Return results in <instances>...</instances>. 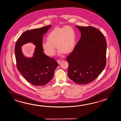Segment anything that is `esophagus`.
<instances>
[{
  "instance_id": "esophagus-1",
  "label": "esophagus",
  "mask_w": 121,
  "mask_h": 121,
  "mask_svg": "<svg viewBox=\"0 0 121 121\" xmlns=\"http://www.w3.org/2000/svg\"><path fill=\"white\" fill-rule=\"evenodd\" d=\"M63 61H64V60H63V59H59V60H57V62H58L59 64H60L61 62H63Z\"/></svg>"
}]
</instances>
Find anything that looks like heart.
Returning a JSON list of instances; mask_svg holds the SVG:
<instances>
[{"label": "heart", "mask_w": 121, "mask_h": 121, "mask_svg": "<svg viewBox=\"0 0 121 121\" xmlns=\"http://www.w3.org/2000/svg\"><path fill=\"white\" fill-rule=\"evenodd\" d=\"M47 41L42 43V47L49 56H54L56 47L59 54L69 53L74 49L76 44V35L75 30L70 26L56 27L49 32L47 37Z\"/></svg>", "instance_id": "heart-1"}]
</instances>
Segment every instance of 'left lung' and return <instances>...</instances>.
I'll return each mask as SVG.
<instances>
[{
	"label": "left lung",
	"instance_id": "8db88e82",
	"mask_svg": "<svg viewBox=\"0 0 121 121\" xmlns=\"http://www.w3.org/2000/svg\"><path fill=\"white\" fill-rule=\"evenodd\" d=\"M81 37L74 50L66 58L69 78L77 84L94 81L106 65V40L95 27L76 26Z\"/></svg>",
	"mask_w": 121,
	"mask_h": 121
}]
</instances>
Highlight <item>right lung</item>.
Masks as SVG:
<instances>
[{"label":"right lung","instance_id":"obj_1","mask_svg":"<svg viewBox=\"0 0 121 121\" xmlns=\"http://www.w3.org/2000/svg\"><path fill=\"white\" fill-rule=\"evenodd\" d=\"M51 27L48 25L27 30L18 39L15 46L17 70L27 82L36 86H41L49 83L58 65L54 59L44 54L42 47L43 35ZM28 42H32L36 47L31 58L26 57L22 53L21 47Z\"/></svg>","mask_w":121,"mask_h":121}]
</instances>
